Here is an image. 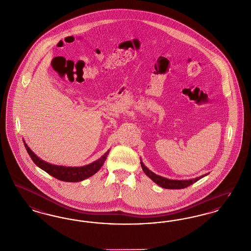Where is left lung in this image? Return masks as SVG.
<instances>
[{
  "label": "left lung",
  "mask_w": 251,
  "mask_h": 251,
  "mask_svg": "<svg viewBox=\"0 0 251 251\" xmlns=\"http://www.w3.org/2000/svg\"><path fill=\"white\" fill-rule=\"evenodd\" d=\"M141 165H142V170L144 172V174L147 175L150 179H152L155 184L163 187V188H168V189H181V188H185L189 185L196 183L197 181H199L201 178L204 177L205 175H201L198 178L195 179H191V180H184V181H180V180H170L167 178L161 177L159 175H156L155 174L152 173L150 170H148L144 164L142 163L141 161Z\"/></svg>",
  "instance_id": "1"
}]
</instances>
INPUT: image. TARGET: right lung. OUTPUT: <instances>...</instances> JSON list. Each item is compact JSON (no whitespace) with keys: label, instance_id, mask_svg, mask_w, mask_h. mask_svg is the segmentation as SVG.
Here are the masks:
<instances>
[{"label":"right lung","instance_id":"obj_1","mask_svg":"<svg viewBox=\"0 0 251 251\" xmlns=\"http://www.w3.org/2000/svg\"><path fill=\"white\" fill-rule=\"evenodd\" d=\"M24 146L29 153L30 157L32 158L33 163L38 166L40 169H42L47 174L64 182H79L97 174L100 170V168L102 167V165L105 163V160L107 159V156L109 153V150L97 161L83 167H63V166H56V165L45 162L32 152V150L28 147V145L25 142H24Z\"/></svg>","mask_w":251,"mask_h":251}]
</instances>
